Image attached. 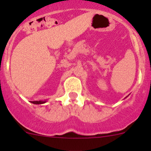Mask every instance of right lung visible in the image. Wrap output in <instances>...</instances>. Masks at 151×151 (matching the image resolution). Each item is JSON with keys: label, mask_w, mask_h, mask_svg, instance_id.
<instances>
[{"label": "right lung", "mask_w": 151, "mask_h": 151, "mask_svg": "<svg viewBox=\"0 0 151 151\" xmlns=\"http://www.w3.org/2000/svg\"><path fill=\"white\" fill-rule=\"evenodd\" d=\"M47 101H31V103L34 104H45L46 103Z\"/></svg>", "instance_id": "1"}]
</instances>
